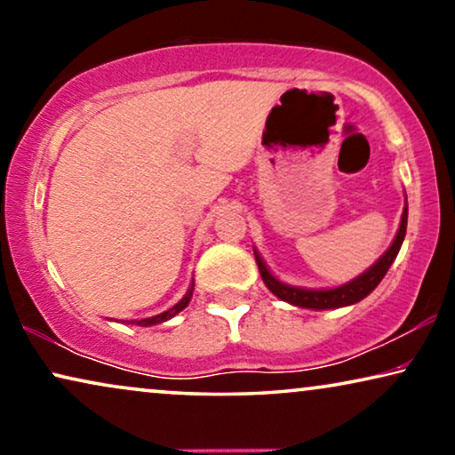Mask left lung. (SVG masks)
<instances>
[{
  "label": "left lung",
  "instance_id": "left-lung-1",
  "mask_svg": "<svg viewBox=\"0 0 455 455\" xmlns=\"http://www.w3.org/2000/svg\"><path fill=\"white\" fill-rule=\"evenodd\" d=\"M406 223H408V204H406V209H403L400 229H397V235H395L394 244L389 246V251L385 252L369 271H364L363 275L354 279V282L339 285V288H335V290H302V288H294V285H285L282 282H277V279L271 275L269 269H267L263 263V259H260L257 252H254V257H257V265H259L260 277H263L265 285L277 298H282V300L294 304V307H302V308H319V310L339 308V307H347V304L363 300L364 296H369L371 291L377 288L379 282L385 277V273H387L391 263H394L397 252H400L403 235H406Z\"/></svg>",
  "mask_w": 455,
  "mask_h": 455
}]
</instances>
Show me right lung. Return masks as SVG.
I'll list each match as a JSON object with an SVG mask.
<instances>
[{
	"mask_svg": "<svg viewBox=\"0 0 455 455\" xmlns=\"http://www.w3.org/2000/svg\"><path fill=\"white\" fill-rule=\"evenodd\" d=\"M190 298H192V288L188 290V294H186V296L182 298V300H180V302H178L176 307H173V308L165 310V313H161V315H157V316H151V319H140V321H132V323H136V325H142V327H148V325H157V323H164V321H167V319H172L173 315H178L180 310H182V308L188 307Z\"/></svg>",
	"mask_w": 455,
	"mask_h": 455,
	"instance_id": "1",
	"label": "right lung"
}]
</instances>
